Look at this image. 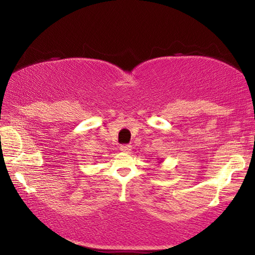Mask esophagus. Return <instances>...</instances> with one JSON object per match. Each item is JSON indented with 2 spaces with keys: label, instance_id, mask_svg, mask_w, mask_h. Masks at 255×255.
Returning a JSON list of instances; mask_svg holds the SVG:
<instances>
[{
  "label": "esophagus",
  "instance_id": "34e87169",
  "mask_svg": "<svg viewBox=\"0 0 255 255\" xmlns=\"http://www.w3.org/2000/svg\"><path fill=\"white\" fill-rule=\"evenodd\" d=\"M131 145H128V144H125V145H122L121 146V151L122 152H125V153H128L131 151Z\"/></svg>",
  "mask_w": 255,
  "mask_h": 255
}]
</instances>
